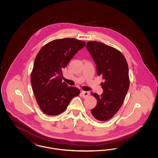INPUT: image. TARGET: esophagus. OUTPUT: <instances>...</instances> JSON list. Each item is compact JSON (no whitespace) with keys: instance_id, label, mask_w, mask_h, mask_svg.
I'll return each instance as SVG.
<instances>
[{"instance_id":"obj_1","label":"esophagus","mask_w":158,"mask_h":158,"mask_svg":"<svg viewBox=\"0 0 158 158\" xmlns=\"http://www.w3.org/2000/svg\"><path fill=\"white\" fill-rule=\"evenodd\" d=\"M81 95H82V96L83 98H86V97L89 95V92H88V91H84V90H82V91L81 92Z\"/></svg>"}]
</instances>
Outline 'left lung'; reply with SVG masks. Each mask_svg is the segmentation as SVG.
Listing matches in <instances>:
<instances>
[{
	"label": "left lung",
	"mask_w": 158,
	"mask_h": 158,
	"mask_svg": "<svg viewBox=\"0 0 158 158\" xmlns=\"http://www.w3.org/2000/svg\"><path fill=\"white\" fill-rule=\"evenodd\" d=\"M86 48L97 65L98 76H102L103 93L92 95L97 99L96 106L90 110L97 120L105 121L117 113L127 93L130 80L127 61L117 49L98 41H89Z\"/></svg>",
	"instance_id": "obj_1"
}]
</instances>
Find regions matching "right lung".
<instances>
[{"mask_svg": "<svg viewBox=\"0 0 158 158\" xmlns=\"http://www.w3.org/2000/svg\"><path fill=\"white\" fill-rule=\"evenodd\" d=\"M86 43L75 38L57 39L43 46L37 54L31 75V83L41 111L57 115L65 111L80 90L62 82V70Z\"/></svg>", "mask_w": 158, "mask_h": 158, "instance_id": "right-lung-1", "label": "right lung"}]
</instances>
